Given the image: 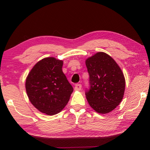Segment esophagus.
I'll return each instance as SVG.
<instances>
[{
  "instance_id": "esophagus-1",
  "label": "esophagus",
  "mask_w": 150,
  "mask_h": 150,
  "mask_svg": "<svg viewBox=\"0 0 150 150\" xmlns=\"http://www.w3.org/2000/svg\"><path fill=\"white\" fill-rule=\"evenodd\" d=\"M81 87H82V85L77 83V84L75 85L74 89H75V91H80L81 89Z\"/></svg>"
}]
</instances>
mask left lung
<instances>
[{"label": "left lung", "instance_id": "left-lung-1", "mask_svg": "<svg viewBox=\"0 0 150 150\" xmlns=\"http://www.w3.org/2000/svg\"><path fill=\"white\" fill-rule=\"evenodd\" d=\"M89 74V88L85 95L96 112L107 114L122 100L125 79L117 63L110 55L98 52L85 62Z\"/></svg>", "mask_w": 150, "mask_h": 150}]
</instances>
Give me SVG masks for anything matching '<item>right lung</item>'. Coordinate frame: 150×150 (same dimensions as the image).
<instances>
[{
    "label": "right lung",
    "instance_id": "1",
    "mask_svg": "<svg viewBox=\"0 0 150 150\" xmlns=\"http://www.w3.org/2000/svg\"><path fill=\"white\" fill-rule=\"evenodd\" d=\"M63 61L44 58L30 71L26 90L31 103L47 115L59 113L67 105L73 91L62 71Z\"/></svg>",
    "mask_w": 150,
    "mask_h": 150
}]
</instances>
